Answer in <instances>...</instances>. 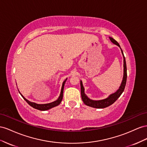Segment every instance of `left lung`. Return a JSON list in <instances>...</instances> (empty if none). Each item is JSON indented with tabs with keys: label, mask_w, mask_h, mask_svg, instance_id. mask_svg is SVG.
Returning <instances> with one entry per match:
<instances>
[{
	"label": "left lung",
	"mask_w": 147,
	"mask_h": 147,
	"mask_svg": "<svg viewBox=\"0 0 147 147\" xmlns=\"http://www.w3.org/2000/svg\"><path fill=\"white\" fill-rule=\"evenodd\" d=\"M111 41L113 43H114L116 45H118V47H121L119 44H118V42L115 40L114 39L112 38V37H110ZM121 52L123 53V58H124V76L122 83H121V86L119 87V89L117 90L114 94L110 95L107 98H105L104 100H92L89 99L87 97V95L84 94V88L82 86V81H81V97L83 102L86 104V105L89 106L93 108H104L110 106L113 103L116 102V100L118 99L121 95L122 94L123 92L124 88L126 84V81H127V67H126V63H125V59L124 55V53L122 49H121Z\"/></svg>",
	"instance_id": "8db88e82"
}]
</instances>
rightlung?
<instances>
[{
  "instance_id": "add662e5",
  "label": "right lung",
  "mask_w": 147,
  "mask_h": 147,
  "mask_svg": "<svg viewBox=\"0 0 147 147\" xmlns=\"http://www.w3.org/2000/svg\"><path fill=\"white\" fill-rule=\"evenodd\" d=\"M66 82V80L63 82V85H62V87H61V93H60V97L59 98H58L56 101L53 102H52V103H47V104H37V103H33V102H29V100H28L27 99L25 98L21 94V95L22 96L23 98L26 100V102L29 105L31 106L32 107H33L35 109H37V110H41V111H45V110H49V109L52 108H53L55 107L56 106H58V105H59L61 100H62V98H63V89H64V86H65V83Z\"/></svg>"
}]
</instances>
